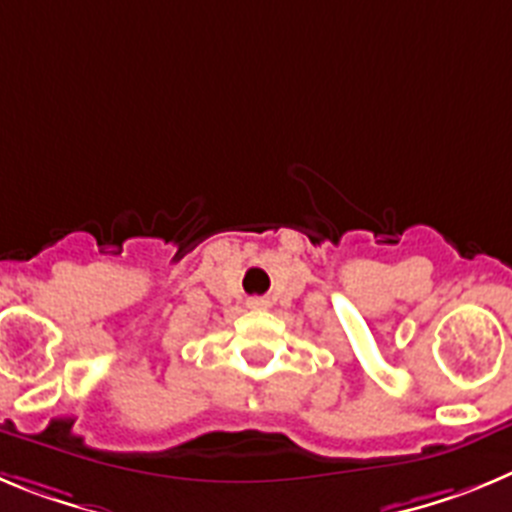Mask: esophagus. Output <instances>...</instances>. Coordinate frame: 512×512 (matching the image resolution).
Wrapping results in <instances>:
<instances>
[{
	"label": "esophagus",
	"instance_id": "esophagus-1",
	"mask_svg": "<svg viewBox=\"0 0 512 512\" xmlns=\"http://www.w3.org/2000/svg\"><path fill=\"white\" fill-rule=\"evenodd\" d=\"M247 306H250V308H265L267 301H265V298H250V301H247Z\"/></svg>",
	"mask_w": 512,
	"mask_h": 512
}]
</instances>
